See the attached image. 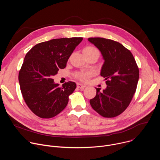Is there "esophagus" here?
<instances>
[{"mask_svg":"<svg viewBox=\"0 0 160 160\" xmlns=\"http://www.w3.org/2000/svg\"><path fill=\"white\" fill-rule=\"evenodd\" d=\"M86 87V85H83V84H82V83H77V87L78 88H79L80 89H83L85 87Z\"/></svg>","mask_w":160,"mask_h":160,"instance_id":"obj_1","label":"esophagus"}]
</instances>
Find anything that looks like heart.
<instances>
[{
	"mask_svg": "<svg viewBox=\"0 0 160 160\" xmlns=\"http://www.w3.org/2000/svg\"><path fill=\"white\" fill-rule=\"evenodd\" d=\"M83 52H87V53H98V54H99V51L96 48L92 47V46L86 47L83 49ZM92 73L91 72H82L77 73L75 75V77H76L77 78L79 79L80 80L86 81L89 77L92 75Z\"/></svg>",
	"mask_w": 160,
	"mask_h": 160,
	"instance_id": "obj_1",
	"label": "heart"
}]
</instances>
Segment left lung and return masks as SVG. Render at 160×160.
Wrapping results in <instances>:
<instances>
[{"label":"left lung","instance_id":"8db88e82","mask_svg":"<svg viewBox=\"0 0 160 160\" xmlns=\"http://www.w3.org/2000/svg\"><path fill=\"white\" fill-rule=\"evenodd\" d=\"M100 51L104 63L101 75L107 87L96 88L95 98L90 100L92 108L106 118L115 117L128 106L137 88L139 72L131 52L118 42L100 37L88 38Z\"/></svg>","mask_w":160,"mask_h":160}]
</instances>
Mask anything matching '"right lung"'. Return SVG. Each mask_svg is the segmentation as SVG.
<instances>
[{
    "label": "right lung",
    "mask_w": 160,
    "mask_h": 160,
    "mask_svg": "<svg viewBox=\"0 0 160 160\" xmlns=\"http://www.w3.org/2000/svg\"><path fill=\"white\" fill-rule=\"evenodd\" d=\"M82 40V37L52 39L35 45L26 54L19 73V83L26 104L37 116L52 118L67 106L76 83L68 82L59 87L52 77L66 67Z\"/></svg>",
    "instance_id": "obj_1"
}]
</instances>
